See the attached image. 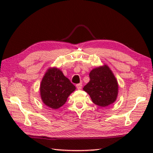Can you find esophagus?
Returning a JSON list of instances; mask_svg holds the SVG:
<instances>
[{"label":"esophagus","instance_id":"obj_1","mask_svg":"<svg viewBox=\"0 0 153 153\" xmlns=\"http://www.w3.org/2000/svg\"><path fill=\"white\" fill-rule=\"evenodd\" d=\"M76 87H77V88L78 89V90L82 89V84H81V83H80V84H77L76 85Z\"/></svg>","mask_w":153,"mask_h":153}]
</instances>
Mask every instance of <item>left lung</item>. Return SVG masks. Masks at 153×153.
<instances>
[{
  "label": "left lung",
  "instance_id": "1",
  "mask_svg": "<svg viewBox=\"0 0 153 153\" xmlns=\"http://www.w3.org/2000/svg\"><path fill=\"white\" fill-rule=\"evenodd\" d=\"M90 81L84 90L90 95L92 102L100 107H107L115 101L118 84L107 65L97 67L90 71Z\"/></svg>",
  "mask_w": 153,
  "mask_h": 153
}]
</instances>
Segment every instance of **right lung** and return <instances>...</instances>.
Returning <instances> with one entry per match:
<instances>
[{"label": "right lung", "instance_id": "right-lung-1", "mask_svg": "<svg viewBox=\"0 0 153 153\" xmlns=\"http://www.w3.org/2000/svg\"><path fill=\"white\" fill-rule=\"evenodd\" d=\"M40 96L45 104L54 109L65 103L76 87L57 68L46 71L40 84Z\"/></svg>", "mask_w": 153, "mask_h": 153}]
</instances>
